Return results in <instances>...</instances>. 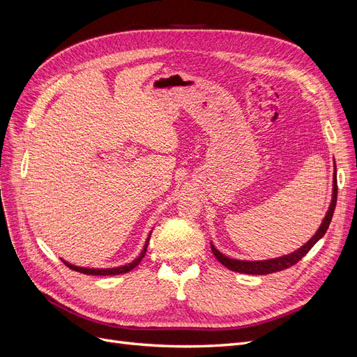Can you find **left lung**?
<instances>
[{
	"label": "left lung",
	"mask_w": 357,
	"mask_h": 357,
	"mask_svg": "<svg viewBox=\"0 0 357 357\" xmlns=\"http://www.w3.org/2000/svg\"><path fill=\"white\" fill-rule=\"evenodd\" d=\"M337 194H338V187H337V167H335V175H333V192H332V202L329 206V211L326 213V216L324 218V222L319 227L317 233L310 238L304 246H301L298 250L292 252L289 255H284L280 258H274V259H267V261H240V259H231L225 255H222L220 250H216V248L213 245H211L212 252L215 258L220 261L222 266H225L228 270L231 271H237V273H245V274H270V273H275V271H282L289 268L298 261H301L303 257H305L308 254V250L312 249L317 241L325 236V233L328 231L331 220L333 211H335V204H337Z\"/></svg>",
	"instance_id": "obj_1"
}]
</instances>
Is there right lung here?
<instances>
[{"label": "right lung", "instance_id": "1", "mask_svg": "<svg viewBox=\"0 0 357 357\" xmlns=\"http://www.w3.org/2000/svg\"><path fill=\"white\" fill-rule=\"evenodd\" d=\"M148 240H149V237H148ZM148 240H146V243H145V246H144V250L141 252V255L137 257L133 262H130V264H128V266H121V267H117V268H83V267H75V266H73V264H68V262H65L68 267H70L71 270H74V271H78V273H83V274H87V275H116V274H124V273H129L130 270H133L137 264H139L141 261H142V258L145 257V254H146V246H148Z\"/></svg>", "mask_w": 357, "mask_h": 357}]
</instances>
